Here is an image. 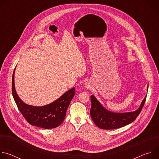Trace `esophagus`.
<instances>
[{
  "instance_id": "34e87169",
  "label": "esophagus",
  "mask_w": 159,
  "mask_h": 159,
  "mask_svg": "<svg viewBox=\"0 0 159 159\" xmlns=\"http://www.w3.org/2000/svg\"><path fill=\"white\" fill-rule=\"evenodd\" d=\"M85 87H86L87 88H89L90 85H88V84H87V85H85Z\"/></svg>"
}]
</instances>
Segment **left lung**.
<instances>
[{
    "mask_svg": "<svg viewBox=\"0 0 159 159\" xmlns=\"http://www.w3.org/2000/svg\"><path fill=\"white\" fill-rule=\"evenodd\" d=\"M148 89V85L147 87ZM143 100L140 107L134 112L125 113L112 112L105 109L94 96H90L91 108L90 110V116L94 123L101 129H113L126 126L137 118L140 113L146 101Z\"/></svg>",
    "mask_w": 159,
    "mask_h": 159,
    "instance_id": "8db88e82",
    "label": "left lung"
}]
</instances>
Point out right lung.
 <instances>
[{"instance_id":"right-lung-1","label":"right lung","mask_w":159,"mask_h":159,"mask_svg":"<svg viewBox=\"0 0 159 159\" xmlns=\"http://www.w3.org/2000/svg\"><path fill=\"white\" fill-rule=\"evenodd\" d=\"M15 70V69H14ZM75 88L68 90L55 102L41 107L30 106L18 97L14 86V70L12 80V93L16 105L22 115L31 125L44 129L58 127L63 121L66 112L75 95Z\"/></svg>"}]
</instances>
